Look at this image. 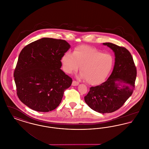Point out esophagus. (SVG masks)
I'll list each match as a JSON object with an SVG mask.
<instances>
[{
  "instance_id": "esophagus-1",
  "label": "esophagus",
  "mask_w": 149,
  "mask_h": 149,
  "mask_svg": "<svg viewBox=\"0 0 149 149\" xmlns=\"http://www.w3.org/2000/svg\"><path fill=\"white\" fill-rule=\"evenodd\" d=\"M78 84H79V82L75 81V80H74V81H72V86H77V85H78Z\"/></svg>"
}]
</instances>
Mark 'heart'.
Instances as JSON below:
<instances>
[{"label": "heart", "instance_id": "obj_1", "mask_svg": "<svg viewBox=\"0 0 149 149\" xmlns=\"http://www.w3.org/2000/svg\"><path fill=\"white\" fill-rule=\"evenodd\" d=\"M61 61L63 70L68 74L77 71L80 66V77L93 85L99 84L106 80L114 62L112 55L88 46L78 47L72 54L65 53Z\"/></svg>", "mask_w": 149, "mask_h": 149}]
</instances>
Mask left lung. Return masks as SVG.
<instances>
[{
    "label": "left lung",
    "instance_id": "left-lung-1",
    "mask_svg": "<svg viewBox=\"0 0 149 149\" xmlns=\"http://www.w3.org/2000/svg\"><path fill=\"white\" fill-rule=\"evenodd\" d=\"M103 44L114 52L113 70L105 82L89 88L84 100L93 110L106 113L118 110L132 95L135 89L137 70L127 49L112 43Z\"/></svg>",
    "mask_w": 149,
    "mask_h": 149
}]
</instances>
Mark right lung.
Returning <instances> with one entry per match:
<instances>
[{
    "label": "right lung",
    "instance_id": "right-lung-1",
    "mask_svg": "<svg viewBox=\"0 0 149 149\" xmlns=\"http://www.w3.org/2000/svg\"><path fill=\"white\" fill-rule=\"evenodd\" d=\"M70 46L64 40L42 38L22 50L14 71L17 94L23 103L38 112L59 106L72 79L60 68Z\"/></svg>",
    "mask_w": 149,
    "mask_h": 149
}]
</instances>
